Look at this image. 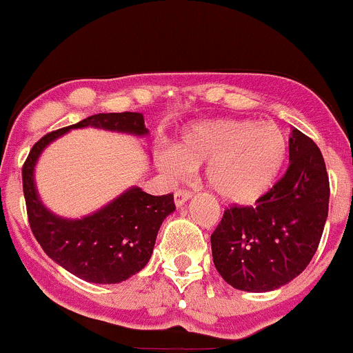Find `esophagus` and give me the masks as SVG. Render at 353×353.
Listing matches in <instances>:
<instances>
[{"label": "esophagus", "mask_w": 353, "mask_h": 353, "mask_svg": "<svg viewBox=\"0 0 353 353\" xmlns=\"http://www.w3.org/2000/svg\"><path fill=\"white\" fill-rule=\"evenodd\" d=\"M191 198V193L190 191H176V194H174V203H176V207H183L184 203H186L188 200Z\"/></svg>", "instance_id": "34e87169"}]
</instances>
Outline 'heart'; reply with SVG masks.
<instances>
[{
  "instance_id": "1",
  "label": "heart",
  "mask_w": 353,
  "mask_h": 353,
  "mask_svg": "<svg viewBox=\"0 0 353 353\" xmlns=\"http://www.w3.org/2000/svg\"><path fill=\"white\" fill-rule=\"evenodd\" d=\"M288 141L272 122L215 119L190 124L176 145L157 153V167L169 181H181L205 163V181L231 205L255 203L278 183Z\"/></svg>"
}]
</instances>
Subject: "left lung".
<instances>
[{
	"instance_id": "8db88e82",
	"label": "left lung",
	"mask_w": 353,
	"mask_h": 353,
	"mask_svg": "<svg viewBox=\"0 0 353 353\" xmlns=\"http://www.w3.org/2000/svg\"><path fill=\"white\" fill-rule=\"evenodd\" d=\"M330 207V179L316 143L290 134V167L255 207L224 212L212 234L215 269L232 288L265 293L288 285L312 260Z\"/></svg>"
}]
</instances>
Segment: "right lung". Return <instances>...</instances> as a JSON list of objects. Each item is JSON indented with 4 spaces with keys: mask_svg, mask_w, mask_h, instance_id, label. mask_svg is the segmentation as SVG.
Returning a JSON list of instances; mask_svg holds the SVG:
<instances>
[{
    "mask_svg": "<svg viewBox=\"0 0 353 353\" xmlns=\"http://www.w3.org/2000/svg\"><path fill=\"white\" fill-rule=\"evenodd\" d=\"M94 128L121 134L148 136L145 119L136 112L97 114L68 128L41 138L30 150L22 169L29 224L37 243L53 262L97 285H117L145 269L153 253L157 234L174 210L172 194L153 196L131 186L117 198L81 219H68L51 212L43 203L36 186V165L44 150L72 129Z\"/></svg>",
    "mask_w": 353,
    "mask_h": 353,
    "instance_id": "right-lung-1",
    "label": "right lung"
}]
</instances>
